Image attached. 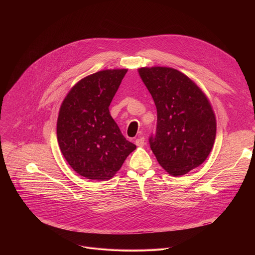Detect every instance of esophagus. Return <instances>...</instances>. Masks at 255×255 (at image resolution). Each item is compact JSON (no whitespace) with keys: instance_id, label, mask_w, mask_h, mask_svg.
Wrapping results in <instances>:
<instances>
[{"instance_id":"esophagus-1","label":"esophagus","mask_w":255,"mask_h":255,"mask_svg":"<svg viewBox=\"0 0 255 255\" xmlns=\"http://www.w3.org/2000/svg\"><path fill=\"white\" fill-rule=\"evenodd\" d=\"M135 144L137 145V146H140V147L144 146V144H145V139H144V137H138V138L135 140Z\"/></svg>"}]
</instances>
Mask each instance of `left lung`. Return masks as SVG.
Here are the masks:
<instances>
[{
	"label": "left lung",
	"mask_w": 255,
	"mask_h": 255,
	"mask_svg": "<svg viewBox=\"0 0 255 255\" xmlns=\"http://www.w3.org/2000/svg\"><path fill=\"white\" fill-rule=\"evenodd\" d=\"M139 75L156 106L157 123L149 144L158 163L171 175L201 165L216 137L210 102L197 85L170 67H142Z\"/></svg>",
	"instance_id": "8db88e82"
}]
</instances>
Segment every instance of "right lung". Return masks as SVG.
<instances>
[{
    "label": "right lung",
    "instance_id": "add662e5",
    "mask_svg": "<svg viewBox=\"0 0 255 255\" xmlns=\"http://www.w3.org/2000/svg\"><path fill=\"white\" fill-rule=\"evenodd\" d=\"M127 69H107L72 87L57 119L60 150L80 175L110 179L136 145L126 140L110 115V106Z\"/></svg>",
    "mask_w": 255,
    "mask_h": 255
}]
</instances>
